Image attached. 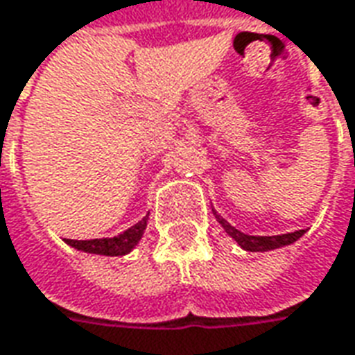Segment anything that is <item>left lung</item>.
<instances>
[{"mask_svg": "<svg viewBox=\"0 0 355 355\" xmlns=\"http://www.w3.org/2000/svg\"><path fill=\"white\" fill-rule=\"evenodd\" d=\"M216 215V213H215ZM216 220L223 224V228L232 238L238 241L239 245L243 247L245 251H251V253H257V251H272V249H277V247L289 245L293 241H297L298 238H302V234L306 230H297L291 232V234H282V236H247L243 232L236 230L232 224H228L224 220L223 216L216 215Z\"/></svg>", "mask_w": 355, "mask_h": 355, "instance_id": "obj_1", "label": "left lung"}]
</instances>
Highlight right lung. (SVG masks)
<instances>
[{"label":"right lung","mask_w":355,"mask_h":355,"mask_svg":"<svg viewBox=\"0 0 355 355\" xmlns=\"http://www.w3.org/2000/svg\"><path fill=\"white\" fill-rule=\"evenodd\" d=\"M148 215L131 226L129 230H125L123 234H119L116 238H104V239H66L68 245L76 247L80 251L94 254H106V257H119V254H127L132 247L139 243V239L142 238V234L146 230Z\"/></svg>","instance_id":"obj_1"}]
</instances>
